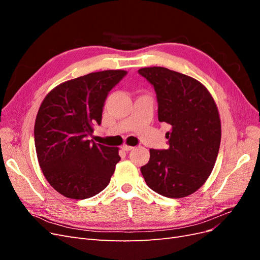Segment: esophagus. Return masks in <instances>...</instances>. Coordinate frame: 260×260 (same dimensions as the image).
Masks as SVG:
<instances>
[{"mask_svg": "<svg viewBox=\"0 0 260 260\" xmlns=\"http://www.w3.org/2000/svg\"><path fill=\"white\" fill-rule=\"evenodd\" d=\"M121 148L123 149V151H125V152H129V151H131V149H133V146H130V145H127V144H123V145L121 146Z\"/></svg>", "mask_w": 260, "mask_h": 260, "instance_id": "34e87169", "label": "esophagus"}]
</instances>
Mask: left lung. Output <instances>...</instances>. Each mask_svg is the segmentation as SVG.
<instances>
[{"label": "left lung", "mask_w": 260, "mask_h": 260, "mask_svg": "<svg viewBox=\"0 0 260 260\" xmlns=\"http://www.w3.org/2000/svg\"><path fill=\"white\" fill-rule=\"evenodd\" d=\"M139 74L151 83L158 103V120L171 125L167 149H149L141 167L146 184L170 199L191 195L206 182L219 152L221 122L209 91L192 77L165 67Z\"/></svg>", "instance_id": "obj_1"}]
</instances>
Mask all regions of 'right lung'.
Here are the masks:
<instances>
[{"label":"right lung","mask_w":260,"mask_h":260,"mask_svg":"<svg viewBox=\"0 0 260 260\" xmlns=\"http://www.w3.org/2000/svg\"><path fill=\"white\" fill-rule=\"evenodd\" d=\"M127 75L125 70L91 73L62 82L46 95L35 123L39 165L59 194L84 200L108 185L120 160L118 147L88 140L101 124L108 92Z\"/></svg>","instance_id":"add662e5"}]
</instances>
